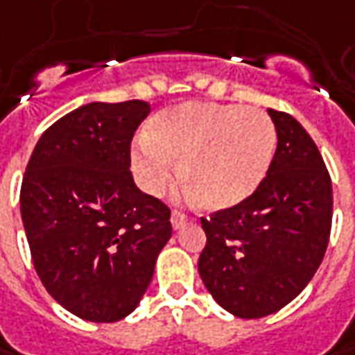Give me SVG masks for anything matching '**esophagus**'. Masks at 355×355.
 I'll use <instances>...</instances> for the list:
<instances>
[{
    "mask_svg": "<svg viewBox=\"0 0 355 355\" xmlns=\"http://www.w3.org/2000/svg\"><path fill=\"white\" fill-rule=\"evenodd\" d=\"M187 222H189V218H187V216L182 214V212H178V210H173V214H171V224H173L175 230L182 227Z\"/></svg>",
    "mask_w": 355,
    "mask_h": 355,
    "instance_id": "esophagus-1",
    "label": "esophagus"
}]
</instances>
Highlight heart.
<instances>
[{
    "label": "heart",
    "instance_id": "heart-1",
    "mask_svg": "<svg viewBox=\"0 0 355 355\" xmlns=\"http://www.w3.org/2000/svg\"><path fill=\"white\" fill-rule=\"evenodd\" d=\"M277 133L255 107L182 104L155 116L131 149V171L149 194L180 177L210 210H227L259 189L273 161Z\"/></svg>",
    "mask_w": 355,
    "mask_h": 355
}]
</instances>
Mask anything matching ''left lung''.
Returning a JSON list of instances; mask_svg holds the SVG:
<instances>
[{
	"mask_svg": "<svg viewBox=\"0 0 355 355\" xmlns=\"http://www.w3.org/2000/svg\"><path fill=\"white\" fill-rule=\"evenodd\" d=\"M267 112L277 129L267 177L248 200L200 218L202 283L239 318L273 314L299 297L332 227V182L316 143L293 116Z\"/></svg>",
	"mask_w": 355,
	"mask_h": 355,
	"instance_id": "obj_1",
	"label": "left lung"
}]
</instances>
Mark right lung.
I'll return each mask as SVG.
<instances>
[{
  "mask_svg": "<svg viewBox=\"0 0 355 355\" xmlns=\"http://www.w3.org/2000/svg\"><path fill=\"white\" fill-rule=\"evenodd\" d=\"M151 105L92 102L37 141L21 184L33 265L49 295L90 322L137 309L171 239V210L131 177V139Z\"/></svg>",
  "mask_w": 355,
  "mask_h": 355,
  "instance_id": "obj_1",
  "label": "right lung"
}]
</instances>
